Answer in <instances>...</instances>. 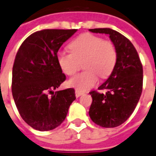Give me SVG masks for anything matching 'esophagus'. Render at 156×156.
<instances>
[{
  "instance_id": "esophagus-1",
  "label": "esophagus",
  "mask_w": 156,
  "mask_h": 156,
  "mask_svg": "<svg viewBox=\"0 0 156 156\" xmlns=\"http://www.w3.org/2000/svg\"><path fill=\"white\" fill-rule=\"evenodd\" d=\"M85 94V93H83V92H81L79 91V90H75V96H76V97H79L80 96H82V95Z\"/></svg>"
}]
</instances>
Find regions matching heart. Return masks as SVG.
<instances>
[{
  "label": "heart",
  "mask_w": 156,
  "mask_h": 156,
  "mask_svg": "<svg viewBox=\"0 0 156 156\" xmlns=\"http://www.w3.org/2000/svg\"><path fill=\"white\" fill-rule=\"evenodd\" d=\"M70 52L59 51L58 64L64 74L73 75L83 61V72L67 82L68 86L79 91L91 89L98 82V76L106 78L112 73L117 62V50L111 41L89 33L82 34L68 44Z\"/></svg>",
  "instance_id": "1"
}]
</instances>
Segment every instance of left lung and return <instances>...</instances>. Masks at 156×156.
<instances>
[{
	"label": "left lung",
	"instance_id": "8db88e82",
	"mask_svg": "<svg viewBox=\"0 0 156 156\" xmlns=\"http://www.w3.org/2000/svg\"><path fill=\"white\" fill-rule=\"evenodd\" d=\"M93 33L109 35L117 50V62L113 71L98 89L91 91L89 108L92 121L100 126L113 128L125 122L134 111L143 88V67L136 48L128 38L110 28L89 29Z\"/></svg>",
	"mask_w": 156,
	"mask_h": 156
}]
</instances>
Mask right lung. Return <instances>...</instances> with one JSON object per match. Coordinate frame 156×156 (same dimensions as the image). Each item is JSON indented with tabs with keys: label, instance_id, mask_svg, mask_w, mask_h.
I'll use <instances>...</instances> for the list:
<instances>
[{
	"label": "right lung",
	"instance_id": "obj_1",
	"mask_svg": "<svg viewBox=\"0 0 156 156\" xmlns=\"http://www.w3.org/2000/svg\"><path fill=\"white\" fill-rule=\"evenodd\" d=\"M78 30L47 29L22 43L12 67V92L22 119L39 131L59 126L76 99L72 88L54 92L66 80L56 54Z\"/></svg>",
	"mask_w": 156,
	"mask_h": 156
}]
</instances>
